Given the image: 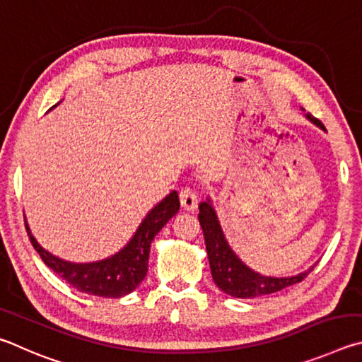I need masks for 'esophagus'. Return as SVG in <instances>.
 I'll return each mask as SVG.
<instances>
[{
  "mask_svg": "<svg viewBox=\"0 0 362 362\" xmlns=\"http://www.w3.org/2000/svg\"><path fill=\"white\" fill-rule=\"evenodd\" d=\"M180 202H181V206L185 208V210L194 211L195 208H197L199 197L192 187H182L180 192Z\"/></svg>",
  "mask_w": 362,
  "mask_h": 362,
  "instance_id": "1",
  "label": "esophagus"
}]
</instances>
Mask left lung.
<instances>
[{
    "instance_id": "obj_1",
    "label": "left lung",
    "mask_w": 362,
    "mask_h": 362,
    "mask_svg": "<svg viewBox=\"0 0 362 362\" xmlns=\"http://www.w3.org/2000/svg\"><path fill=\"white\" fill-rule=\"evenodd\" d=\"M307 117L315 122L322 130L325 125L321 120L313 117L312 114H307ZM199 221L202 229H204L205 243H206V252L208 261H210L211 275L214 283L218 284L221 291L232 297H240V299H255V297L274 294L284 288L291 286V284L300 283L305 278L313 267L302 272V274L296 276L288 278H274V276H262L252 272L251 269L240 261V259L233 255L230 246L227 245L224 233L221 230V226L218 223L216 214L210 205V202H202L199 205Z\"/></svg>"
}]
</instances>
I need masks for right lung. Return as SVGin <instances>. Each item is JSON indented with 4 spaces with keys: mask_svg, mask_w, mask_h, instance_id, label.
I'll return each mask as SVG.
<instances>
[{
    "mask_svg": "<svg viewBox=\"0 0 362 362\" xmlns=\"http://www.w3.org/2000/svg\"><path fill=\"white\" fill-rule=\"evenodd\" d=\"M177 210H180V199H177L176 191H173L148 213L130 243L122 251L105 261L92 264H71L62 261L36 243L27 223H25V229H27L31 245L41 256L44 264L60 278L81 293L112 299V297H122L132 293L144 280L148 274L151 242L157 235V232L175 216Z\"/></svg>",
    "mask_w": 362,
    "mask_h": 362,
    "instance_id": "1",
    "label": "right lung"
}]
</instances>
